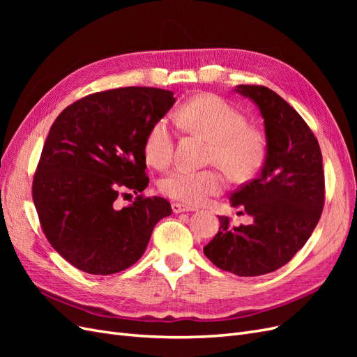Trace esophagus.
<instances>
[{
	"mask_svg": "<svg viewBox=\"0 0 357 357\" xmlns=\"http://www.w3.org/2000/svg\"><path fill=\"white\" fill-rule=\"evenodd\" d=\"M171 208H172V213H176V214L186 213V211H195L197 210L195 207H190V205H185V204H180V202L172 204Z\"/></svg>",
	"mask_w": 357,
	"mask_h": 357,
	"instance_id": "1",
	"label": "esophagus"
}]
</instances>
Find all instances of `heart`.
<instances>
[{
    "label": "heart",
    "mask_w": 357,
    "mask_h": 357,
    "mask_svg": "<svg viewBox=\"0 0 357 357\" xmlns=\"http://www.w3.org/2000/svg\"><path fill=\"white\" fill-rule=\"evenodd\" d=\"M178 122L213 142L211 162L218 164L234 180L253 177L265 159L264 137L247 128L245 117L229 102L214 95H201L180 110ZM174 137L167 117L159 119L149 129L144 142L146 159L156 168H165L172 159ZM225 180L219 171H192L176 168L159 181L164 195L198 205L223 189Z\"/></svg>",
    "instance_id": "heart-1"
}]
</instances>
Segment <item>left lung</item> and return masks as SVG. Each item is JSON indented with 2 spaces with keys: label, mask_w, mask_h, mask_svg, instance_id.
I'll return each instance as SVG.
<instances>
[{
  "label": "left lung",
  "mask_w": 357,
  "mask_h": 357,
  "mask_svg": "<svg viewBox=\"0 0 357 357\" xmlns=\"http://www.w3.org/2000/svg\"><path fill=\"white\" fill-rule=\"evenodd\" d=\"M234 91L261 113L266 155L259 176L229 197L252 223L232 226L220 215L204 255L223 271L255 277L282 268L304 247L323 210L325 176L317 138L294 107L265 86Z\"/></svg>",
  "instance_id": "8db88e82"
}]
</instances>
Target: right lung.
Wrapping results in <instances>:
<instances>
[{
  "instance_id": "right-lung-1",
  "label": "right lung",
  "mask_w": 357,
  "mask_h": 357,
  "mask_svg": "<svg viewBox=\"0 0 357 357\" xmlns=\"http://www.w3.org/2000/svg\"><path fill=\"white\" fill-rule=\"evenodd\" d=\"M171 91L119 88L75 101L53 122L32 181L43 232L73 266L110 275L146 252L167 199L142 195L123 208L122 189L143 192L149 129L174 105Z\"/></svg>"
}]
</instances>
